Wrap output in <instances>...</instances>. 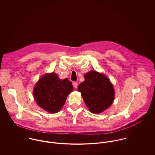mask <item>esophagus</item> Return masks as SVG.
<instances>
[{"instance_id":"esophagus-1","label":"esophagus","mask_w":155,"mask_h":155,"mask_svg":"<svg viewBox=\"0 0 155 155\" xmlns=\"http://www.w3.org/2000/svg\"><path fill=\"white\" fill-rule=\"evenodd\" d=\"M73 85L74 88H78V83H77V82H74L73 83Z\"/></svg>"}]
</instances>
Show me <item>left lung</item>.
Segmentation results:
<instances>
[{
    "instance_id": "1",
    "label": "left lung",
    "mask_w": 155,
    "mask_h": 155,
    "mask_svg": "<svg viewBox=\"0 0 155 155\" xmlns=\"http://www.w3.org/2000/svg\"><path fill=\"white\" fill-rule=\"evenodd\" d=\"M85 81L80 84L78 91L93 113H100L110 106L114 92L109 79L104 74L91 71L84 75Z\"/></svg>"
}]
</instances>
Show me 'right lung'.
Here are the masks:
<instances>
[{"mask_svg": "<svg viewBox=\"0 0 155 155\" xmlns=\"http://www.w3.org/2000/svg\"><path fill=\"white\" fill-rule=\"evenodd\" d=\"M73 90L67 79L60 80L54 73L44 75L36 84L33 94L38 104L45 110L55 113L60 110L68 95Z\"/></svg>", "mask_w": 155, "mask_h": 155, "instance_id": "add662e5", "label": "right lung"}]
</instances>
